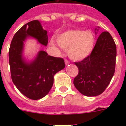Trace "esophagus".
I'll return each mask as SVG.
<instances>
[{"label": "esophagus", "instance_id": "esophagus-1", "mask_svg": "<svg viewBox=\"0 0 126 126\" xmlns=\"http://www.w3.org/2000/svg\"><path fill=\"white\" fill-rule=\"evenodd\" d=\"M69 64H70V62H69V61H67V60L65 59V65H68Z\"/></svg>", "mask_w": 126, "mask_h": 126}]
</instances>
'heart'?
<instances>
[{
    "mask_svg": "<svg viewBox=\"0 0 126 126\" xmlns=\"http://www.w3.org/2000/svg\"><path fill=\"white\" fill-rule=\"evenodd\" d=\"M57 42L64 49L68 50V55L71 59L79 61L91 54L94 48L95 38L90 31L74 30L60 34ZM52 43L54 45L53 42Z\"/></svg>",
    "mask_w": 126,
    "mask_h": 126,
    "instance_id": "1",
    "label": "heart"
}]
</instances>
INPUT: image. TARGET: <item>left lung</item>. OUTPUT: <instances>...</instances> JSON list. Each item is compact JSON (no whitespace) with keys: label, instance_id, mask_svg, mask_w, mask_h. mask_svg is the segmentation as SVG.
Segmentation results:
<instances>
[{"label":"left lung","instance_id":"8db88e82","mask_svg":"<svg viewBox=\"0 0 126 126\" xmlns=\"http://www.w3.org/2000/svg\"><path fill=\"white\" fill-rule=\"evenodd\" d=\"M99 28L94 29L96 34ZM116 53V45L110 34L102 32L91 54L81 62H75L79 69L74 79L76 88L87 96L102 94L115 73Z\"/></svg>","mask_w":126,"mask_h":126}]
</instances>
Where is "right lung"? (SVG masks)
<instances>
[{
	"label": "right lung",
	"mask_w": 126,
	"mask_h": 126,
	"mask_svg": "<svg viewBox=\"0 0 126 126\" xmlns=\"http://www.w3.org/2000/svg\"><path fill=\"white\" fill-rule=\"evenodd\" d=\"M47 47V31L38 20H34L23 26L14 34L9 51V61L13 83L24 96L34 100L45 96L53 84V76L65 67L62 58L48 55L40 50L33 59L24 53V43L29 38Z\"/></svg>",
	"instance_id": "add662e5"
}]
</instances>
